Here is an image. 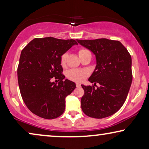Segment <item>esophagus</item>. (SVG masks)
I'll return each instance as SVG.
<instances>
[{"mask_svg":"<svg viewBox=\"0 0 149 149\" xmlns=\"http://www.w3.org/2000/svg\"><path fill=\"white\" fill-rule=\"evenodd\" d=\"M76 87H81V84H79V83H76Z\"/></svg>","mask_w":149,"mask_h":149,"instance_id":"34e87169","label":"esophagus"}]
</instances>
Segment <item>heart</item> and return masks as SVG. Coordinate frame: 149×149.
<instances>
[{"label":"heart","instance_id":"1","mask_svg":"<svg viewBox=\"0 0 149 149\" xmlns=\"http://www.w3.org/2000/svg\"><path fill=\"white\" fill-rule=\"evenodd\" d=\"M89 52L86 49H80L79 50V56H81L83 54ZM67 58V54L64 53L61 56L60 58V64L62 66H66V62ZM88 76V72L87 70H83V69H71L68 70L66 73V77L69 80L74 81V82H81L85 80V78Z\"/></svg>","mask_w":149,"mask_h":149}]
</instances>
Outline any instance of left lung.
Wrapping results in <instances>:
<instances>
[{
	"label": "left lung",
	"instance_id": "1",
	"mask_svg": "<svg viewBox=\"0 0 149 149\" xmlns=\"http://www.w3.org/2000/svg\"><path fill=\"white\" fill-rule=\"evenodd\" d=\"M77 40L95 55L97 62L89 79L94 85H81L85 92L81 97V109L88 117H109L121 109L127 98L132 82L131 55L119 40Z\"/></svg>",
	"mask_w": 149,
	"mask_h": 149
}]
</instances>
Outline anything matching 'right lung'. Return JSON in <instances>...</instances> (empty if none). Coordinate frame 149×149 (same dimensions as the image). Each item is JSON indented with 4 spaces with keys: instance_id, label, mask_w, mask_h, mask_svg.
Masks as SVG:
<instances>
[{
    "instance_id": "obj_1",
    "label": "right lung",
    "mask_w": 149,
    "mask_h": 149,
    "mask_svg": "<svg viewBox=\"0 0 149 149\" xmlns=\"http://www.w3.org/2000/svg\"><path fill=\"white\" fill-rule=\"evenodd\" d=\"M77 44L74 39L36 38L22 49L17 67L18 84L24 103L34 115L53 119L64 113L65 98L76 85L68 79L63 81L60 58ZM52 78L58 80V84L52 82Z\"/></svg>"
}]
</instances>
